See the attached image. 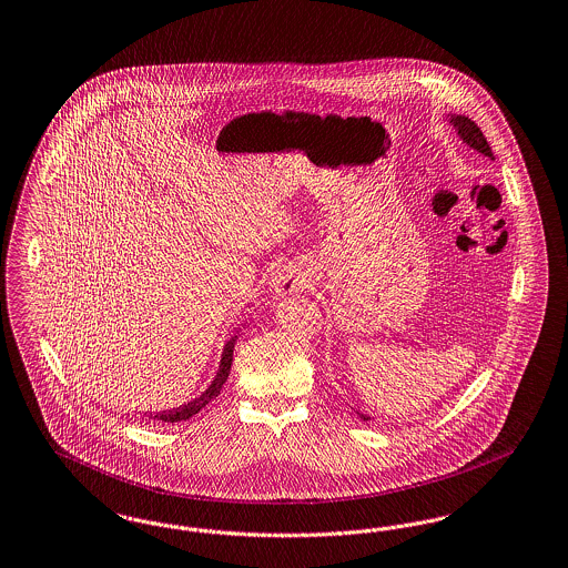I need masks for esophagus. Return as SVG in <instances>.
<instances>
[{"mask_svg": "<svg viewBox=\"0 0 568 568\" xmlns=\"http://www.w3.org/2000/svg\"><path fill=\"white\" fill-rule=\"evenodd\" d=\"M271 285L278 296L296 294L304 290V274L300 271V266H294V264L281 266L272 272Z\"/></svg>", "mask_w": 568, "mask_h": 568, "instance_id": "esophagus-1", "label": "esophagus"}]
</instances>
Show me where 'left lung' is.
Segmentation results:
<instances>
[{
  "label": "left lung",
  "mask_w": 568,
  "mask_h": 568,
  "mask_svg": "<svg viewBox=\"0 0 568 568\" xmlns=\"http://www.w3.org/2000/svg\"><path fill=\"white\" fill-rule=\"evenodd\" d=\"M449 123H454V128L458 130V135L470 146V149H475V151H479V153H484L486 158H491L494 160V155H491V149H489V144H487L486 135L484 132L479 130V125L475 123V121H470L468 116H462V114H452V119H449ZM364 422H368L371 417L368 415H359Z\"/></svg>",
  "instance_id": "1"
}]
</instances>
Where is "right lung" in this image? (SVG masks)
I'll return each mask as SVG.
<instances>
[{
	"label": "right lung",
	"mask_w": 568,
	"mask_h": 568,
	"mask_svg": "<svg viewBox=\"0 0 568 568\" xmlns=\"http://www.w3.org/2000/svg\"><path fill=\"white\" fill-rule=\"evenodd\" d=\"M236 338H239V336H232V338L225 343V347H223V355H221V364H219V371H216L215 381L209 385V389H206V392H202V396H200V398L191 400L187 405L179 406V408H172V410H162V413H158V415H155V419H160V422H168V424L185 422V419L193 417L195 413H200V410H202L204 406L209 405L215 396H219V392H221L223 383L227 381L230 368H232V355H234ZM149 419H151V417H149Z\"/></svg>",
	"instance_id": "right-lung-1"
}]
</instances>
